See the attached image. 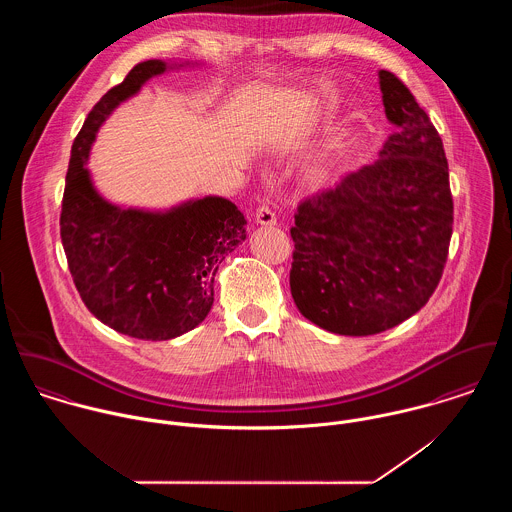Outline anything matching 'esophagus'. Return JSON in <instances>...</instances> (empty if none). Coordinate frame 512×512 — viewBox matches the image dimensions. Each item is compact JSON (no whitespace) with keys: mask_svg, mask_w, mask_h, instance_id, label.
Returning <instances> with one entry per match:
<instances>
[{"mask_svg":"<svg viewBox=\"0 0 512 512\" xmlns=\"http://www.w3.org/2000/svg\"><path fill=\"white\" fill-rule=\"evenodd\" d=\"M256 222L262 224V226H274V224H278V217L268 205H262L256 211Z\"/></svg>","mask_w":512,"mask_h":512,"instance_id":"obj_1","label":"esophagus"}]
</instances>
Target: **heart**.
Wrapping results in <instances>:
<instances>
[{
  "mask_svg": "<svg viewBox=\"0 0 512 512\" xmlns=\"http://www.w3.org/2000/svg\"><path fill=\"white\" fill-rule=\"evenodd\" d=\"M335 167H337V161H335L333 157H325V159H321V161L317 163V167L313 169V175H315L317 181H325V179L331 177V173L335 171Z\"/></svg>",
  "mask_w": 512,
  "mask_h": 512,
  "instance_id": "heart-1",
  "label": "heart"
}]
</instances>
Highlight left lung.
<instances>
[{
  "label": "left lung",
  "instance_id": "8db88e82",
  "mask_svg": "<svg viewBox=\"0 0 512 512\" xmlns=\"http://www.w3.org/2000/svg\"><path fill=\"white\" fill-rule=\"evenodd\" d=\"M396 132L378 159L299 205L290 288L299 313L349 337L418 313L447 260L453 201L438 130L402 80L378 71Z\"/></svg>",
  "mask_w": 512,
  "mask_h": 512
}]
</instances>
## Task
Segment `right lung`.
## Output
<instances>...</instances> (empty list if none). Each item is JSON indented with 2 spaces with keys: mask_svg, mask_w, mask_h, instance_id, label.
<instances>
[{
  "mask_svg": "<svg viewBox=\"0 0 512 512\" xmlns=\"http://www.w3.org/2000/svg\"><path fill=\"white\" fill-rule=\"evenodd\" d=\"M191 65L151 59L100 98L74 140L63 195L61 238L84 305L104 325L144 341L175 339L205 321L220 262L246 240V219L215 195L165 211L116 205L98 193L86 163L122 102L149 78Z\"/></svg>",
  "mask_w": 512,
  "mask_h": 512,
  "instance_id": "obj_1",
  "label": "right lung"
}]
</instances>
